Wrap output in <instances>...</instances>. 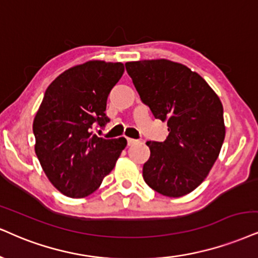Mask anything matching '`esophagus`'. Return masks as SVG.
<instances>
[{
    "mask_svg": "<svg viewBox=\"0 0 258 258\" xmlns=\"http://www.w3.org/2000/svg\"><path fill=\"white\" fill-rule=\"evenodd\" d=\"M126 141H128V146H133V145H135L136 142H138V140H135V139H130V138H128V139H126Z\"/></svg>",
    "mask_w": 258,
    "mask_h": 258,
    "instance_id": "1",
    "label": "esophagus"
}]
</instances>
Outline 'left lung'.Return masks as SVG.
I'll return each instance as SVG.
<instances>
[{
  "label": "left lung",
  "mask_w": 258,
  "mask_h": 258,
  "mask_svg": "<svg viewBox=\"0 0 258 258\" xmlns=\"http://www.w3.org/2000/svg\"><path fill=\"white\" fill-rule=\"evenodd\" d=\"M125 69L141 100L170 132L164 142H147L145 182L167 197L194 191L212 170L226 133L218 94L196 72L170 59L126 62Z\"/></svg>",
  "instance_id": "left-lung-1"
}]
</instances>
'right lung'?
<instances>
[{"mask_svg": "<svg viewBox=\"0 0 258 258\" xmlns=\"http://www.w3.org/2000/svg\"><path fill=\"white\" fill-rule=\"evenodd\" d=\"M120 62L93 59L72 67L50 84L33 120L34 151L41 168L63 195L82 199L100 186L126 140L93 135L105 114L110 91L122 78Z\"/></svg>", "mask_w": 258, "mask_h": 258, "instance_id": "add662e5", "label": "right lung"}]
</instances>
